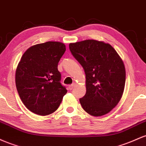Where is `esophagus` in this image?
<instances>
[{
    "instance_id": "obj_1",
    "label": "esophagus",
    "mask_w": 146,
    "mask_h": 146,
    "mask_svg": "<svg viewBox=\"0 0 146 146\" xmlns=\"http://www.w3.org/2000/svg\"><path fill=\"white\" fill-rule=\"evenodd\" d=\"M76 86V83H73V84H72V85H70V86H69V90H73L74 88V87Z\"/></svg>"
}]
</instances>
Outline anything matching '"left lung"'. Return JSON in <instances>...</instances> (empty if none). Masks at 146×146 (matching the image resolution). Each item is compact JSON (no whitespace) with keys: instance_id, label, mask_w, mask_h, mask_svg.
I'll return each mask as SVG.
<instances>
[{"instance_id":"left-lung-1","label":"left lung","mask_w":146,"mask_h":146,"mask_svg":"<svg viewBox=\"0 0 146 146\" xmlns=\"http://www.w3.org/2000/svg\"><path fill=\"white\" fill-rule=\"evenodd\" d=\"M70 52L86 73V93L79 99L83 110L94 117L110 112L124 90L125 69L117 52L109 43L86 40L70 43Z\"/></svg>"}]
</instances>
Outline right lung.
<instances>
[{"instance_id":"obj_1","label":"right lung","mask_w":146,"mask_h":146,"mask_svg":"<svg viewBox=\"0 0 146 146\" xmlns=\"http://www.w3.org/2000/svg\"><path fill=\"white\" fill-rule=\"evenodd\" d=\"M65 50L63 42L48 41L30 47L21 57L16 71V88L23 104L34 114L55 112L68 92L58 70Z\"/></svg>"}]
</instances>
